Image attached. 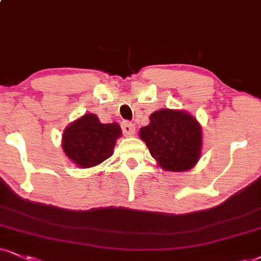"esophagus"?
Here are the masks:
<instances>
[{"mask_svg":"<svg viewBox=\"0 0 261 261\" xmlns=\"http://www.w3.org/2000/svg\"><path fill=\"white\" fill-rule=\"evenodd\" d=\"M122 132H123L125 137H132L134 134V132H136V127H134V124L132 122L123 121L122 122Z\"/></svg>","mask_w":261,"mask_h":261,"instance_id":"34e87169","label":"esophagus"}]
</instances>
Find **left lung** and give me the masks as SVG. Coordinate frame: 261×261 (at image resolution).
<instances>
[{
    "label": "left lung",
    "instance_id": "obj_1",
    "mask_svg": "<svg viewBox=\"0 0 261 261\" xmlns=\"http://www.w3.org/2000/svg\"><path fill=\"white\" fill-rule=\"evenodd\" d=\"M139 137L157 165L168 172H186L201 157L202 127L188 111L161 109L152 112Z\"/></svg>",
    "mask_w": 261,
    "mask_h": 261
}]
</instances>
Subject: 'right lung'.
<instances>
[{
    "mask_svg": "<svg viewBox=\"0 0 261 261\" xmlns=\"http://www.w3.org/2000/svg\"><path fill=\"white\" fill-rule=\"evenodd\" d=\"M121 134L116 122L104 124L95 114H85L63 132L62 147L77 167L92 168L112 156Z\"/></svg>",
    "mask_w": 261,
    "mask_h": 261,
    "instance_id": "obj_1",
    "label": "right lung"
}]
</instances>
